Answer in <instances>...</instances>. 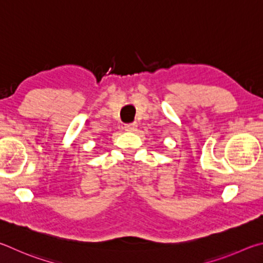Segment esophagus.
<instances>
[{"label":"esophagus","instance_id":"1","mask_svg":"<svg viewBox=\"0 0 263 263\" xmlns=\"http://www.w3.org/2000/svg\"><path fill=\"white\" fill-rule=\"evenodd\" d=\"M124 129H126L127 132H136V129H137V123H135V122L127 123L126 126H124Z\"/></svg>","mask_w":263,"mask_h":263}]
</instances>
